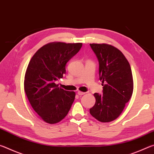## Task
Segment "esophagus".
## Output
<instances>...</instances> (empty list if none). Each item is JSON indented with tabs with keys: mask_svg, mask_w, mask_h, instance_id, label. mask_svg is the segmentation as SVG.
<instances>
[{
	"mask_svg": "<svg viewBox=\"0 0 154 154\" xmlns=\"http://www.w3.org/2000/svg\"><path fill=\"white\" fill-rule=\"evenodd\" d=\"M85 94V92H81V91H78L77 92V94L79 95V96H82Z\"/></svg>",
	"mask_w": 154,
	"mask_h": 154,
	"instance_id": "obj_1",
	"label": "esophagus"
}]
</instances>
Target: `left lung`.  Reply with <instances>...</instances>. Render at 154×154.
Segmentation results:
<instances>
[{
	"instance_id": "left-lung-1",
	"label": "left lung",
	"mask_w": 154,
	"mask_h": 154,
	"mask_svg": "<svg viewBox=\"0 0 154 154\" xmlns=\"http://www.w3.org/2000/svg\"><path fill=\"white\" fill-rule=\"evenodd\" d=\"M99 62V77L103 94H94L95 105L90 109L101 122L113 121L120 116L133 92V79L128 61L122 52L111 45L90 44Z\"/></svg>"
}]
</instances>
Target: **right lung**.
Wrapping results in <instances>:
<instances>
[{"instance_id": "obj_1", "label": "right lung", "mask_w": 154, "mask_h": 154, "mask_svg": "<svg viewBox=\"0 0 154 154\" xmlns=\"http://www.w3.org/2000/svg\"><path fill=\"white\" fill-rule=\"evenodd\" d=\"M82 47V43L53 42L34 54L24 77V90L31 106L43 121L56 124L69 113L75 92L58 87L56 82L66 73V64Z\"/></svg>"}]
</instances>
